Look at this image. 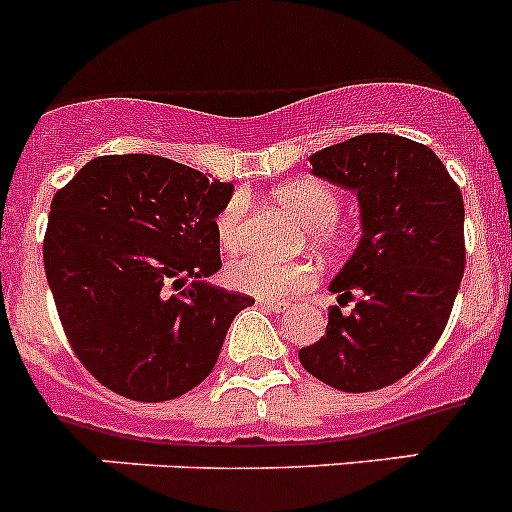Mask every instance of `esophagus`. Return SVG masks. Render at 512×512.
<instances>
[{
	"mask_svg": "<svg viewBox=\"0 0 512 512\" xmlns=\"http://www.w3.org/2000/svg\"><path fill=\"white\" fill-rule=\"evenodd\" d=\"M256 305L264 307V310H271V312H284V310H287V302H282V300H266V297H259V300H256Z\"/></svg>",
	"mask_w": 512,
	"mask_h": 512,
	"instance_id": "34e87169",
	"label": "esophagus"
}]
</instances>
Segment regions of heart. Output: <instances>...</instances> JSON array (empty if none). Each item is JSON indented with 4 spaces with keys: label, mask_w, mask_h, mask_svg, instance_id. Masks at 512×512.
<instances>
[{
    "label": "heart",
    "mask_w": 512,
    "mask_h": 512,
    "mask_svg": "<svg viewBox=\"0 0 512 512\" xmlns=\"http://www.w3.org/2000/svg\"><path fill=\"white\" fill-rule=\"evenodd\" d=\"M274 200L289 212H295L302 223L307 225L310 241L320 248H338L343 243V233L338 230L336 220L341 217V197L333 187L323 182H295L284 184L274 192ZM241 225H243V200L233 197L225 202L215 220L217 241L225 251H238L241 246ZM225 277L233 287L251 292L256 297H297L318 282V274L310 264L292 261V264H279V261L256 259L246 256L228 266Z\"/></svg>",
    "instance_id": "b5f03b06"
}]
</instances>
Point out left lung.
<instances>
[{
	"label": "left lung",
	"mask_w": 512,
	"mask_h": 512,
	"mask_svg": "<svg viewBox=\"0 0 512 512\" xmlns=\"http://www.w3.org/2000/svg\"><path fill=\"white\" fill-rule=\"evenodd\" d=\"M312 174L354 189L361 202L359 248L330 289L325 336L300 348L312 377L341 392H374L431 354L459 292L464 200L441 158L423 143L366 133L310 156Z\"/></svg>",
	"instance_id": "left-lung-1"
}]
</instances>
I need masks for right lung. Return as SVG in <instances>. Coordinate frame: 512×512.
Returning a JSON list of instances; mask_svg holds the SVG:
<instances>
[{"mask_svg": "<svg viewBox=\"0 0 512 512\" xmlns=\"http://www.w3.org/2000/svg\"><path fill=\"white\" fill-rule=\"evenodd\" d=\"M233 194L169 158H92L51 202L43 241L63 333L107 390L164 402L194 390L253 300L212 287L215 220Z\"/></svg>", "mask_w": 512, "mask_h": 512, "instance_id": "obj_1", "label": "right lung"}]
</instances>
